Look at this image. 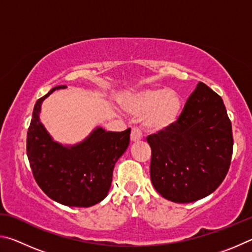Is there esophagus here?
I'll return each instance as SVG.
<instances>
[{
	"instance_id": "34e87169",
	"label": "esophagus",
	"mask_w": 252,
	"mask_h": 252,
	"mask_svg": "<svg viewBox=\"0 0 252 252\" xmlns=\"http://www.w3.org/2000/svg\"><path fill=\"white\" fill-rule=\"evenodd\" d=\"M130 139H131V142H136V141H140V140L142 139V133L141 131H140L138 127H133L131 131V134H130Z\"/></svg>"
}]
</instances>
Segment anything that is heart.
Instances as JSON below:
<instances>
[{
  "label": "heart",
  "mask_w": 252,
  "mask_h": 252,
  "mask_svg": "<svg viewBox=\"0 0 252 252\" xmlns=\"http://www.w3.org/2000/svg\"><path fill=\"white\" fill-rule=\"evenodd\" d=\"M119 104L135 118H142V126L150 133H163L177 125L183 102L177 91L167 89H146L122 93Z\"/></svg>",
  "instance_id": "1"
}]
</instances>
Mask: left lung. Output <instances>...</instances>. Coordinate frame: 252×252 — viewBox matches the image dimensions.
<instances>
[{
    "label": "left lung",
    "mask_w": 252,
    "mask_h": 252,
    "mask_svg": "<svg viewBox=\"0 0 252 252\" xmlns=\"http://www.w3.org/2000/svg\"><path fill=\"white\" fill-rule=\"evenodd\" d=\"M155 189L172 202L189 203L211 194L228 173L232 127L223 101L199 82L176 126L147 138Z\"/></svg>",
    "instance_id": "obj_1"
}]
</instances>
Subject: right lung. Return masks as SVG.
Returning a JSON list of instances; mask_svg holds the SVG:
<instances>
[{
    "mask_svg": "<svg viewBox=\"0 0 252 252\" xmlns=\"http://www.w3.org/2000/svg\"><path fill=\"white\" fill-rule=\"evenodd\" d=\"M58 85L36 101L27 138V153L34 179L43 192L67 207H91L110 190L112 173L130 142L131 129L105 131L97 126L83 141L64 144L54 141L40 120L41 105Z\"/></svg>",
    "mask_w": 252,
    "mask_h": 252,
    "instance_id": "right-lung-1",
    "label": "right lung"
}]
</instances>
